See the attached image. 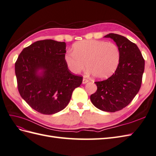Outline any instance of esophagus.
Masks as SVG:
<instances>
[{
	"label": "esophagus",
	"instance_id": "34e87169",
	"mask_svg": "<svg viewBox=\"0 0 156 156\" xmlns=\"http://www.w3.org/2000/svg\"><path fill=\"white\" fill-rule=\"evenodd\" d=\"M89 82V80L87 79H86V78H83V80H82V83L83 84H85V83H86L87 82Z\"/></svg>",
	"mask_w": 156,
	"mask_h": 156
}]
</instances>
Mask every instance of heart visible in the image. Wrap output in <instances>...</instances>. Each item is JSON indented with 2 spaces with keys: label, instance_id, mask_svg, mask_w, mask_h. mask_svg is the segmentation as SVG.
Listing matches in <instances>:
<instances>
[{
  "label": "heart",
  "instance_id": "b5f03b06",
  "mask_svg": "<svg viewBox=\"0 0 156 156\" xmlns=\"http://www.w3.org/2000/svg\"><path fill=\"white\" fill-rule=\"evenodd\" d=\"M120 51L116 44L101 40H83L73 45V52L65 54L69 70L78 74L86 67L95 78L109 77L116 70L120 61Z\"/></svg>",
  "mask_w": 156,
  "mask_h": 156
}]
</instances>
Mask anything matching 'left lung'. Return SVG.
I'll return each mask as SVG.
<instances>
[{
    "label": "left lung",
    "instance_id": "1",
    "mask_svg": "<svg viewBox=\"0 0 156 156\" xmlns=\"http://www.w3.org/2000/svg\"><path fill=\"white\" fill-rule=\"evenodd\" d=\"M120 51V61L115 73L105 80L95 82L97 91L90 95L93 105L107 112L122 109L132 101L141 87L144 59L135 43L121 35L107 34Z\"/></svg>",
    "mask_w": 156,
    "mask_h": 156
}]
</instances>
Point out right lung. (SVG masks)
Returning <instances> with one entry per match:
<instances>
[{"mask_svg":"<svg viewBox=\"0 0 156 156\" xmlns=\"http://www.w3.org/2000/svg\"><path fill=\"white\" fill-rule=\"evenodd\" d=\"M65 42L37 41L24 48L15 63L18 88L31 108L44 115L62 111L82 77L72 74L65 62Z\"/></svg>","mask_w":156,"mask_h":156,"instance_id":"obj_1","label":"right lung"}]
</instances>
